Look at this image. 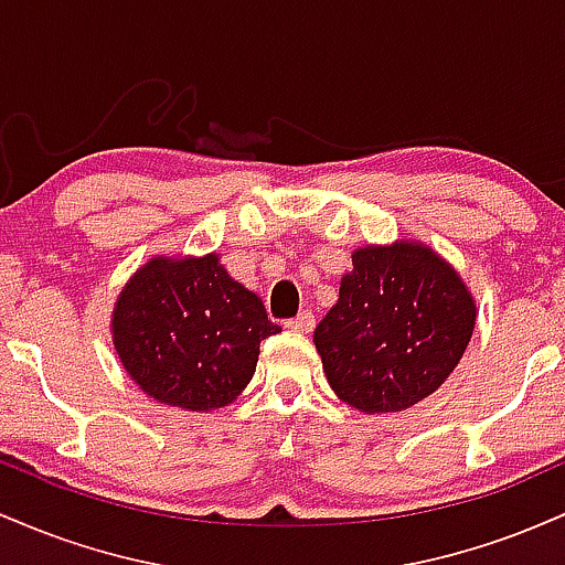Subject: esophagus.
Listing matches in <instances>:
<instances>
[{"label":"esophagus","instance_id":"1","mask_svg":"<svg viewBox=\"0 0 565 565\" xmlns=\"http://www.w3.org/2000/svg\"><path fill=\"white\" fill-rule=\"evenodd\" d=\"M313 327H316V319L313 313H308V310H302L300 316H295V319L287 321V329H291V332H310Z\"/></svg>","mask_w":565,"mask_h":565}]
</instances>
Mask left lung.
Here are the masks:
<instances>
[{
	"instance_id": "left-lung-1",
	"label": "left lung",
	"mask_w": 565,
	"mask_h": 565,
	"mask_svg": "<svg viewBox=\"0 0 565 565\" xmlns=\"http://www.w3.org/2000/svg\"><path fill=\"white\" fill-rule=\"evenodd\" d=\"M476 329V300L430 246H361L313 342L329 385L359 412H404L444 385Z\"/></svg>"
}]
</instances>
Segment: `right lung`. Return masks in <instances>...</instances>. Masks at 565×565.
I'll return each instance as SVG.
<instances>
[{
  "mask_svg": "<svg viewBox=\"0 0 565 565\" xmlns=\"http://www.w3.org/2000/svg\"><path fill=\"white\" fill-rule=\"evenodd\" d=\"M114 348L142 393L188 412L228 406L255 374L268 321L255 291L206 257H153L114 305Z\"/></svg>",
  "mask_w": 565,
  "mask_h": 565,
  "instance_id": "add662e5",
  "label": "right lung"
}]
</instances>
